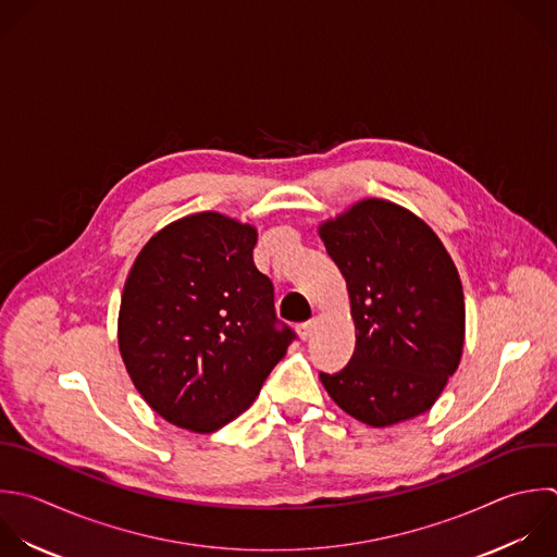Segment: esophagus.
Listing matches in <instances>:
<instances>
[{
	"instance_id": "obj_1",
	"label": "esophagus",
	"mask_w": 557,
	"mask_h": 557,
	"mask_svg": "<svg viewBox=\"0 0 557 557\" xmlns=\"http://www.w3.org/2000/svg\"><path fill=\"white\" fill-rule=\"evenodd\" d=\"M313 331H315V322H313V320L298 324V337H300L302 342H307V339L313 335Z\"/></svg>"
}]
</instances>
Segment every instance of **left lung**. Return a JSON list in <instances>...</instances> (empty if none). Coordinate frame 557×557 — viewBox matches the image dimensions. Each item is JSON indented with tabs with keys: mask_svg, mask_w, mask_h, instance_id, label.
<instances>
[{
	"mask_svg": "<svg viewBox=\"0 0 557 557\" xmlns=\"http://www.w3.org/2000/svg\"><path fill=\"white\" fill-rule=\"evenodd\" d=\"M355 322V352L320 381L339 409L383 429L429 411L463 352L466 305L457 268L409 209L366 198L320 222Z\"/></svg>",
	"mask_w": 557,
	"mask_h": 557,
	"instance_id": "obj_1",
	"label": "left lung"
}]
</instances>
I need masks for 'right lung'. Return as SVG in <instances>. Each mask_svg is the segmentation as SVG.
Listing matches in <instances>:
<instances>
[{"label":"right lung","instance_id":"obj_1","mask_svg":"<svg viewBox=\"0 0 557 557\" xmlns=\"http://www.w3.org/2000/svg\"><path fill=\"white\" fill-rule=\"evenodd\" d=\"M257 228L218 211L185 215L137 255L117 344L141 398L170 424L213 433L246 411L294 339L276 331Z\"/></svg>","mask_w":557,"mask_h":557}]
</instances>
